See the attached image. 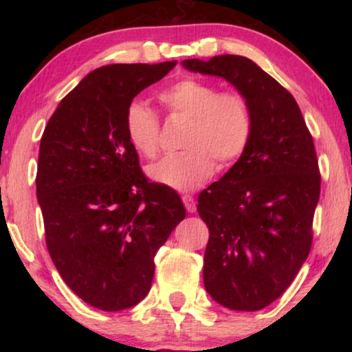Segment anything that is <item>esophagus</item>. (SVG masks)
Instances as JSON below:
<instances>
[{"mask_svg": "<svg viewBox=\"0 0 352 352\" xmlns=\"http://www.w3.org/2000/svg\"><path fill=\"white\" fill-rule=\"evenodd\" d=\"M182 201H184V206H186V210L189 211V213H194V211L197 210L195 200H194V197H192V195H189V194L182 195Z\"/></svg>", "mask_w": 352, "mask_h": 352, "instance_id": "34e87169", "label": "esophagus"}]
</instances>
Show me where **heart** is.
I'll return each instance as SVG.
<instances>
[{"label": "heart", "mask_w": 352, "mask_h": 352, "mask_svg": "<svg viewBox=\"0 0 352 352\" xmlns=\"http://www.w3.org/2000/svg\"><path fill=\"white\" fill-rule=\"evenodd\" d=\"M171 117L187 120L182 138L186 151L168 155L148 168L153 181L186 192L234 165L247 151L253 133L252 105L243 94L219 89L208 81L184 76L158 93ZM124 133L134 151L155 158L160 151V118L148 105L131 102L124 113Z\"/></svg>", "instance_id": "heart-1"}]
</instances>
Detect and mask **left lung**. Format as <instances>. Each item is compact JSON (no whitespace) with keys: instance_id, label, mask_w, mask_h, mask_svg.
I'll return each instance as SVG.
<instances>
[{"instance_id":"left-lung-1","label":"left lung","mask_w":352,"mask_h":352,"mask_svg":"<svg viewBox=\"0 0 352 352\" xmlns=\"http://www.w3.org/2000/svg\"><path fill=\"white\" fill-rule=\"evenodd\" d=\"M190 72L228 80L248 99L253 133L235 165L200 192L210 230L206 292L234 311H259L290 287L312 245L320 195L316 147L296 100L243 56L187 59Z\"/></svg>"}]
</instances>
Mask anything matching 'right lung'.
<instances>
[{
  "mask_svg": "<svg viewBox=\"0 0 352 352\" xmlns=\"http://www.w3.org/2000/svg\"><path fill=\"white\" fill-rule=\"evenodd\" d=\"M175 65L96 69L41 136L36 197L47 252L70 290L98 309H128L147 295L153 258L186 218L179 195L147 179L124 133L131 100Z\"/></svg>",
  "mask_w": 352,
  "mask_h": 352,
  "instance_id": "right-lung-1",
  "label": "right lung"
}]
</instances>
